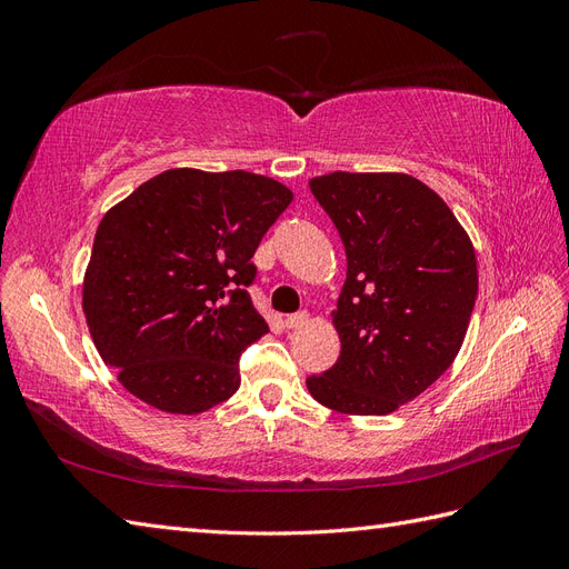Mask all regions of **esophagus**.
Segmentation results:
<instances>
[{"mask_svg": "<svg viewBox=\"0 0 569 569\" xmlns=\"http://www.w3.org/2000/svg\"><path fill=\"white\" fill-rule=\"evenodd\" d=\"M306 320H308V313H306V311H299V313L287 316V318H284V325L289 327V330H295V327H301Z\"/></svg>", "mask_w": 569, "mask_h": 569, "instance_id": "obj_1", "label": "esophagus"}]
</instances>
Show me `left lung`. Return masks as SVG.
Masks as SVG:
<instances>
[{
  "label": "left lung",
  "instance_id": "1",
  "mask_svg": "<svg viewBox=\"0 0 569 569\" xmlns=\"http://www.w3.org/2000/svg\"><path fill=\"white\" fill-rule=\"evenodd\" d=\"M311 192L339 230L347 282L337 363L306 380L349 416H385L449 370L477 299V258L453 211L403 173H330Z\"/></svg>",
  "mask_w": 569,
  "mask_h": 569
}]
</instances>
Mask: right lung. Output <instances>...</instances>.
Wrapping results in <instances>:
<instances>
[{"mask_svg": "<svg viewBox=\"0 0 569 569\" xmlns=\"http://www.w3.org/2000/svg\"><path fill=\"white\" fill-rule=\"evenodd\" d=\"M291 199L247 170L173 168L101 218L82 311L132 396L194 416L239 389V356L268 332L249 297L251 256Z\"/></svg>", "mask_w": 569, "mask_h": 569, "instance_id": "obj_1", "label": "right lung"}]
</instances>
